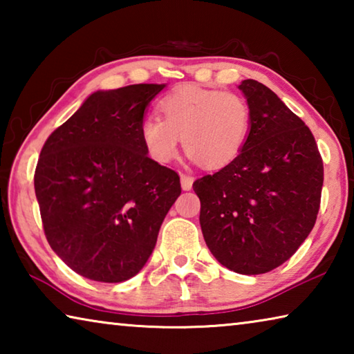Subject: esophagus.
Returning <instances> with one entry per match:
<instances>
[{
	"mask_svg": "<svg viewBox=\"0 0 354 354\" xmlns=\"http://www.w3.org/2000/svg\"><path fill=\"white\" fill-rule=\"evenodd\" d=\"M192 184H194V176L185 175V173H181V185L184 190H190Z\"/></svg>",
	"mask_w": 354,
	"mask_h": 354,
	"instance_id": "34e87169",
	"label": "esophagus"
}]
</instances>
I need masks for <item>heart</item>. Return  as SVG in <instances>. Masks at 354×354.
<instances>
[{"label": "heart", "instance_id": "1", "mask_svg": "<svg viewBox=\"0 0 354 354\" xmlns=\"http://www.w3.org/2000/svg\"><path fill=\"white\" fill-rule=\"evenodd\" d=\"M160 117L140 123L148 154L160 164L178 156L179 139L195 160L207 169H221L241 154L251 128L247 100L234 92L195 86L181 87L160 100Z\"/></svg>", "mask_w": 354, "mask_h": 354}]
</instances>
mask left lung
Returning a JSON list of instances; mask_svg holds the SVG:
<instances>
[{
  "instance_id": "8db88e82",
  "label": "left lung",
  "mask_w": 354,
  "mask_h": 354,
  "mask_svg": "<svg viewBox=\"0 0 354 354\" xmlns=\"http://www.w3.org/2000/svg\"><path fill=\"white\" fill-rule=\"evenodd\" d=\"M239 88L251 109L241 154L194 183L200 225L221 266L242 274L279 267L299 248L320 209L323 160L310 129L254 80Z\"/></svg>"
}]
</instances>
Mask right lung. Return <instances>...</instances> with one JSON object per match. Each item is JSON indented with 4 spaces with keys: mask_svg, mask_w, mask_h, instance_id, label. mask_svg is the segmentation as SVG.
<instances>
[{
    "mask_svg": "<svg viewBox=\"0 0 354 354\" xmlns=\"http://www.w3.org/2000/svg\"><path fill=\"white\" fill-rule=\"evenodd\" d=\"M164 87L95 92L41 148L34 189L46 241L81 277L122 283L139 273L181 194L178 173L149 158L140 137Z\"/></svg>",
    "mask_w": 354,
    "mask_h": 354,
    "instance_id": "obj_1",
    "label": "right lung"
}]
</instances>
